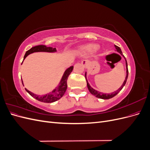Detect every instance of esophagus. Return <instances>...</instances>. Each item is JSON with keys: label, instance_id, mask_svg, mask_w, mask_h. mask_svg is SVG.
Listing matches in <instances>:
<instances>
[{"label": "esophagus", "instance_id": "obj_1", "mask_svg": "<svg viewBox=\"0 0 150 150\" xmlns=\"http://www.w3.org/2000/svg\"><path fill=\"white\" fill-rule=\"evenodd\" d=\"M82 64L83 65V66H86V65L88 64V61H86V60H84V61H82Z\"/></svg>", "mask_w": 150, "mask_h": 150}]
</instances>
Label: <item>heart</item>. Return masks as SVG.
<instances>
[{"instance_id": "1", "label": "heart", "mask_w": 150, "mask_h": 150, "mask_svg": "<svg viewBox=\"0 0 150 150\" xmlns=\"http://www.w3.org/2000/svg\"><path fill=\"white\" fill-rule=\"evenodd\" d=\"M98 46L96 44H88L83 47V49L84 51L88 52H93L98 49Z\"/></svg>"}]
</instances>
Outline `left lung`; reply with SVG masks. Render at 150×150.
<instances>
[{
    "mask_svg": "<svg viewBox=\"0 0 150 150\" xmlns=\"http://www.w3.org/2000/svg\"><path fill=\"white\" fill-rule=\"evenodd\" d=\"M115 48L116 49L117 52H120L121 55H122V51L120 49V47H119L118 46H116V45H115ZM125 61H126V78H125V80L124 81L123 84H122V85L121 86V87L117 89L116 91H115L113 92L111 94H104V93H100L99 91H96L95 89H94L93 88H92L91 87L90 85L89 84L88 81H87V79H86V74H85V78H86V82H87V86H88V88L89 91V92L91 93L93 95H94V96H96V98H100V99H110V98H112L114 96H115L122 89V88L124 87V86L125 85L126 83V81H127V79H128V64H127V61H126V59H125Z\"/></svg>",
    "mask_w": 150,
    "mask_h": 150,
    "instance_id": "left-lung-1",
    "label": "left lung"
}]
</instances>
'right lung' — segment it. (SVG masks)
Segmentation results:
<instances>
[{
	"mask_svg": "<svg viewBox=\"0 0 150 150\" xmlns=\"http://www.w3.org/2000/svg\"><path fill=\"white\" fill-rule=\"evenodd\" d=\"M56 51V47H46L44 45H39V46H36L33 47H32L30 49L28 50L25 54V56L24 57V59L28 56L29 54L33 53L35 52H53ZM73 70V66H71L70 67L68 68L64 72V74L63 75L62 79L61 81L60 85L58 87L52 91V92L49 93L48 94H46L45 95H42V96H40V95L35 94L33 93H31L29 91H28L27 89H25L27 92H28L31 96H33L34 98H35L37 100L41 101L43 103H53L54 101H56L59 100L60 98L62 97L63 95L64 94L66 91L67 89V80L68 77H69V74L71 73V72ZM22 84H23V82L22 81Z\"/></svg>",
	"mask_w": 150,
	"mask_h": 150,
	"instance_id": "1",
	"label": "right lung"
}]
</instances>
